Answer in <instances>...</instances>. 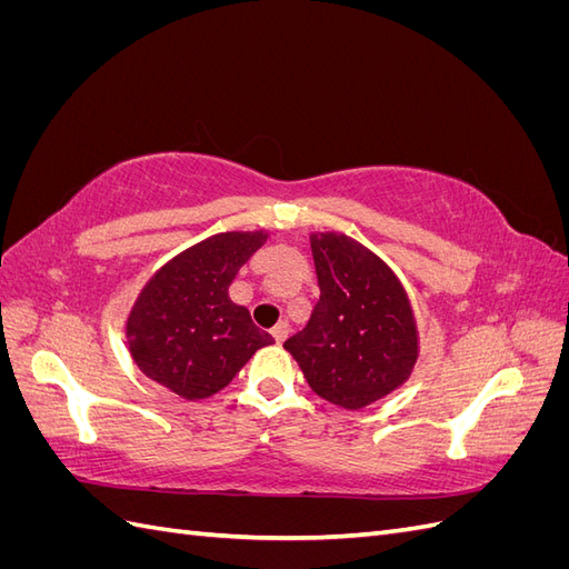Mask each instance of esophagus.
Segmentation results:
<instances>
[{
  "label": "esophagus",
  "mask_w": 569,
  "mask_h": 569,
  "mask_svg": "<svg viewBox=\"0 0 569 569\" xmlns=\"http://www.w3.org/2000/svg\"><path fill=\"white\" fill-rule=\"evenodd\" d=\"M287 337H289V322H278L272 327V339L274 341L282 343Z\"/></svg>",
  "instance_id": "esophagus-1"
}]
</instances>
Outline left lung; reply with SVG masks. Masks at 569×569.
I'll use <instances>...</instances> for the list:
<instances>
[{
    "label": "left lung",
    "mask_w": 569,
    "mask_h": 569,
    "mask_svg": "<svg viewBox=\"0 0 569 569\" xmlns=\"http://www.w3.org/2000/svg\"><path fill=\"white\" fill-rule=\"evenodd\" d=\"M311 251L320 301L284 349L320 399L360 410L408 382L420 358L418 320L399 274L358 239L318 230Z\"/></svg>",
    "instance_id": "1"
}]
</instances>
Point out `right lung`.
I'll use <instances>...</instances> for the list:
<instances>
[{"instance_id": "right-lung-1", "label": "right lung", "mask_w": 569, "mask_h": 569, "mask_svg": "<svg viewBox=\"0 0 569 569\" xmlns=\"http://www.w3.org/2000/svg\"><path fill=\"white\" fill-rule=\"evenodd\" d=\"M268 230H230L166 261L140 289L126 318L130 358L149 380L187 401L226 389L247 360L274 339L251 322L230 284L268 242Z\"/></svg>"}]
</instances>
